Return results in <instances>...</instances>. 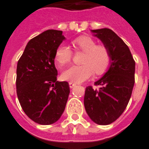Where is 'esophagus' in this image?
<instances>
[{"instance_id": "34e87169", "label": "esophagus", "mask_w": 149, "mask_h": 149, "mask_svg": "<svg viewBox=\"0 0 149 149\" xmlns=\"http://www.w3.org/2000/svg\"><path fill=\"white\" fill-rule=\"evenodd\" d=\"M69 85H70V88L72 89V88H73L74 86H76V85H77V84H74V83H72V82H70V83H69Z\"/></svg>"}]
</instances>
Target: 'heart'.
Returning <instances> with one entry per match:
<instances>
[{
	"instance_id": "heart-1",
	"label": "heart",
	"mask_w": 149,
	"mask_h": 149,
	"mask_svg": "<svg viewBox=\"0 0 149 149\" xmlns=\"http://www.w3.org/2000/svg\"><path fill=\"white\" fill-rule=\"evenodd\" d=\"M72 45L77 52L85 53L81 65H72L62 73L63 80L79 84L91 78L95 72L100 76L107 72L111 64V54L104 45L97 42L90 36H79L72 41ZM72 52L67 45L62 43L55 52V60L59 66H64L70 63Z\"/></svg>"
}]
</instances>
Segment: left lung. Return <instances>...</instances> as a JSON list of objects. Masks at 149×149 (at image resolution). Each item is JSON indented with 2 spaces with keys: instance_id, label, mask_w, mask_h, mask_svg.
<instances>
[{
  "instance_id": "obj_1",
  "label": "left lung",
  "mask_w": 149,
  "mask_h": 149,
  "mask_svg": "<svg viewBox=\"0 0 149 149\" xmlns=\"http://www.w3.org/2000/svg\"><path fill=\"white\" fill-rule=\"evenodd\" d=\"M111 54V64L105 74L96 81L98 90L87 86L84 107L93 122L110 125L120 117L126 108L134 84L135 62L129 48L112 30H91Z\"/></svg>"
}]
</instances>
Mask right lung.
<instances>
[{
    "label": "right lung",
    "mask_w": 149,
    "mask_h": 149,
    "mask_svg": "<svg viewBox=\"0 0 149 149\" xmlns=\"http://www.w3.org/2000/svg\"><path fill=\"white\" fill-rule=\"evenodd\" d=\"M65 39L62 31H44L29 41L17 62V98L26 115L39 125L56 122L67 103L69 84L57 81L54 63L56 48Z\"/></svg>",
    "instance_id": "add662e5"
}]
</instances>
